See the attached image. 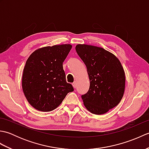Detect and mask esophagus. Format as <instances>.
Instances as JSON below:
<instances>
[{
  "label": "esophagus",
  "mask_w": 149,
  "mask_h": 149,
  "mask_svg": "<svg viewBox=\"0 0 149 149\" xmlns=\"http://www.w3.org/2000/svg\"><path fill=\"white\" fill-rule=\"evenodd\" d=\"M76 85H77V83H76V82H74V83H72V86H73V87H74V88H76Z\"/></svg>",
  "instance_id": "esophagus-1"
}]
</instances>
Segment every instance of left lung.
I'll list each match as a JSON object with an SVG mask.
<instances>
[{"label":"left lung","instance_id":"1","mask_svg":"<svg viewBox=\"0 0 149 149\" xmlns=\"http://www.w3.org/2000/svg\"><path fill=\"white\" fill-rule=\"evenodd\" d=\"M75 50L86 66L90 88L82 95L85 107L102 115L116 106L125 90V72L119 59L101 47L78 44Z\"/></svg>","mask_w":149,"mask_h":149}]
</instances>
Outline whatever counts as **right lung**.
<instances>
[{
  "mask_svg": "<svg viewBox=\"0 0 149 149\" xmlns=\"http://www.w3.org/2000/svg\"><path fill=\"white\" fill-rule=\"evenodd\" d=\"M72 47L70 44L44 47L27 59L22 75V89L34 108L51 111L61 104L68 93L74 91L66 81L63 67Z\"/></svg>",
  "mask_w": 149,
  "mask_h": 149,
  "instance_id": "obj_1",
  "label": "right lung"
}]
</instances>
